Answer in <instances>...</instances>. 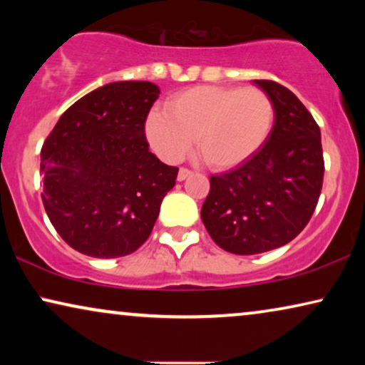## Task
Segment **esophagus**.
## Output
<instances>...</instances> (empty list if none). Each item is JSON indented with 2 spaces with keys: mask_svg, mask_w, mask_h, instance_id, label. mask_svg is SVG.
Here are the masks:
<instances>
[{
  "mask_svg": "<svg viewBox=\"0 0 365 365\" xmlns=\"http://www.w3.org/2000/svg\"><path fill=\"white\" fill-rule=\"evenodd\" d=\"M191 176H192V171H189L186 168H181L178 173V181H186V179Z\"/></svg>",
  "mask_w": 365,
  "mask_h": 365,
  "instance_id": "1",
  "label": "esophagus"
}]
</instances>
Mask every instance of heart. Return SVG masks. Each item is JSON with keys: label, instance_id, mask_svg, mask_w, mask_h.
I'll return each mask as SVG.
<instances>
[{"label": "heart", "instance_id": "b5f03b06", "mask_svg": "<svg viewBox=\"0 0 365 365\" xmlns=\"http://www.w3.org/2000/svg\"><path fill=\"white\" fill-rule=\"evenodd\" d=\"M276 124V106L259 88L196 86L168 99L166 111L146 119V138L166 163L197 149L216 169L246 163L262 149Z\"/></svg>", "mask_w": 365, "mask_h": 365}]
</instances>
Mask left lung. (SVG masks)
<instances>
[{"mask_svg":"<svg viewBox=\"0 0 365 365\" xmlns=\"http://www.w3.org/2000/svg\"><path fill=\"white\" fill-rule=\"evenodd\" d=\"M276 106L271 138L234 171L211 176L201 219L224 251L251 256L291 242L312 217L321 196V129L296 94L254 79Z\"/></svg>","mask_w":365,"mask_h":365,"instance_id":"1","label":"left lung"}]
</instances>
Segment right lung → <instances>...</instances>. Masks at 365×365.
<instances>
[{
    "mask_svg": "<svg viewBox=\"0 0 365 365\" xmlns=\"http://www.w3.org/2000/svg\"><path fill=\"white\" fill-rule=\"evenodd\" d=\"M159 93L149 81L104 84L69 106L44 141V209L78 252L128 256L151 234L179 171L149 151L144 134Z\"/></svg>",
    "mask_w": 365,
    "mask_h": 365,
    "instance_id": "1",
    "label": "right lung"
}]
</instances>
